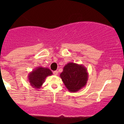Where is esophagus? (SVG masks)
Segmentation results:
<instances>
[{"instance_id":"34e87169","label":"esophagus","mask_w":124,"mask_h":124,"mask_svg":"<svg viewBox=\"0 0 124 124\" xmlns=\"http://www.w3.org/2000/svg\"><path fill=\"white\" fill-rule=\"evenodd\" d=\"M53 73H54V75L56 76V75H57V74H58V72H57V70L54 71V72H53Z\"/></svg>"}]
</instances>
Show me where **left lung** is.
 Wrapping results in <instances>:
<instances>
[{"label":"left lung","mask_w":124,"mask_h":124,"mask_svg":"<svg viewBox=\"0 0 124 124\" xmlns=\"http://www.w3.org/2000/svg\"><path fill=\"white\" fill-rule=\"evenodd\" d=\"M60 76L68 91L76 93L86 86L89 74L82 64L70 62L64 66Z\"/></svg>","instance_id":"left-lung-1"}]
</instances>
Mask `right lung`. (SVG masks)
Segmentation results:
<instances>
[{"mask_svg": "<svg viewBox=\"0 0 124 124\" xmlns=\"http://www.w3.org/2000/svg\"><path fill=\"white\" fill-rule=\"evenodd\" d=\"M52 74V72L50 69L39 67L29 73L28 81L32 87L39 89L45 81L46 78Z\"/></svg>", "mask_w": 124, "mask_h": 124, "instance_id": "add662e5", "label": "right lung"}]
</instances>
